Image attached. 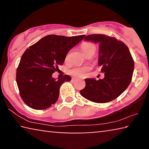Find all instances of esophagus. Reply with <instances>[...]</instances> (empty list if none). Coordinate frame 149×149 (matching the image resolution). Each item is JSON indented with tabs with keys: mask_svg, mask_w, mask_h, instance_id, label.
I'll return each mask as SVG.
<instances>
[{
	"mask_svg": "<svg viewBox=\"0 0 149 149\" xmlns=\"http://www.w3.org/2000/svg\"><path fill=\"white\" fill-rule=\"evenodd\" d=\"M77 79V78H75V77H73L72 79V81H76Z\"/></svg>",
	"mask_w": 149,
	"mask_h": 149,
	"instance_id": "34e87169",
	"label": "esophagus"
}]
</instances>
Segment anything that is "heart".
Instances as JSON below:
<instances>
[{
  "mask_svg": "<svg viewBox=\"0 0 149 149\" xmlns=\"http://www.w3.org/2000/svg\"><path fill=\"white\" fill-rule=\"evenodd\" d=\"M81 49L85 55H87L92 52H95L96 51V46L91 42H84L81 45ZM89 69L90 68L89 66L75 67L70 70V74L74 76L83 77L86 75Z\"/></svg>",
  "mask_w": 149,
  "mask_h": 149,
  "instance_id": "1",
  "label": "heart"
}]
</instances>
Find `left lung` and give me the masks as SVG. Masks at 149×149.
I'll list each match as a JSON object with an SVG mask.
<instances>
[{
	"instance_id": "1",
	"label": "left lung",
	"mask_w": 149,
	"mask_h": 149,
	"mask_svg": "<svg viewBox=\"0 0 149 149\" xmlns=\"http://www.w3.org/2000/svg\"><path fill=\"white\" fill-rule=\"evenodd\" d=\"M85 41L99 43L98 64L104 73L102 79H85L86 85L80 94L90 101L105 103L114 100L130 84L134 62L128 47L114 37L101 34L87 35Z\"/></svg>"
}]
</instances>
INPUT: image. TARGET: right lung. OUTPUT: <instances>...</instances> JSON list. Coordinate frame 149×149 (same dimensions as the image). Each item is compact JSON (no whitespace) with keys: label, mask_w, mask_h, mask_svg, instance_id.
<instances>
[{"label":"right lung","mask_w":149,"mask_h":149,"mask_svg":"<svg viewBox=\"0 0 149 149\" xmlns=\"http://www.w3.org/2000/svg\"><path fill=\"white\" fill-rule=\"evenodd\" d=\"M85 36L49 35L26 50L17 69L16 82L20 96L28 107L44 110L57 101L61 85L72 78L65 75L56 79L52 74L58 65L64 64L68 52Z\"/></svg>","instance_id":"1"}]
</instances>
